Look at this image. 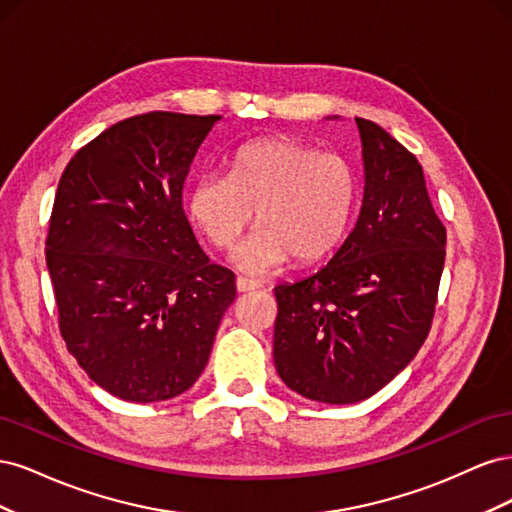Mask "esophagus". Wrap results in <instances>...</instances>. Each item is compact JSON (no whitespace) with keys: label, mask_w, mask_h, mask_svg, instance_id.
<instances>
[{"label":"esophagus","mask_w":512,"mask_h":512,"mask_svg":"<svg viewBox=\"0 0 512 512\" xmlns=\"http://www.w3.org/2000/svg\"><path fill=\"white\" fill-rule=\"evenodd\" d=\"M256 288H260V282L250 280V277H243V275L237 277V290L239 292H250V290H256Z\"/></svg>","instance_id":"1"}]
</instances>
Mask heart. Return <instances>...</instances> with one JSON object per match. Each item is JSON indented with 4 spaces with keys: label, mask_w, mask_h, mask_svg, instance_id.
Segmentation results:
<instances>
[{
    "label": "heart",
    "mask_w": 512,
    "mask_h": 512,
    "mask_svg": "<svg viewBox=\"0 0 512 512\" xmlns=\"http://www.w3.org/2000/svg\"><path fill=\"white\" fill-rule=\"evenodd\" d=\"M356 203L350 164L290 136H269L241 147L230 175H200L188 211L220 250H232L252 224L258 228L235 260L250 273H269L292 256L312 262L342 241Z\"/></svg>",
    "instance_id": "heart-1"
}]
</instances>
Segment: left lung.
<instances>
[{
    "mask_svg": "<svg viewBox=\"0 0 512 512\" xmlns=\"http://www.w3.org/2000/svg\"><path fill=\"white\" fill-rule=\"evenodd\" d=\"M365 188L359 220L318 273L275 286L273 359L288 389L322 404L378 393L429 335L446 256L423 166L356 117Z\"/></svg>",
    "mask_w": 512,
    "mask_h": 512,
    "instance_id": "left-lung-1",
    "label": "left lung"
}]
</instances>
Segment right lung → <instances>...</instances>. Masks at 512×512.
Returning <instances> with one entry per match:
<instances>
[{"instance_id": "obj_1", "label": "right lung", "mask_w": 512, "mask_h": 512, "mask_svg": "<svg viewBox=\"0 0 512 512\" xmlns=\"http://www.w3.org/2000/svg\"><path fill=\"white\" fill-rule=\"evenodd\" d=\"M220 115L153 111L76 151L46 237L61 337L111 395L151 404L203 374L235 273L200 250L183 183Z\"/></svg>"}]
</instances>
